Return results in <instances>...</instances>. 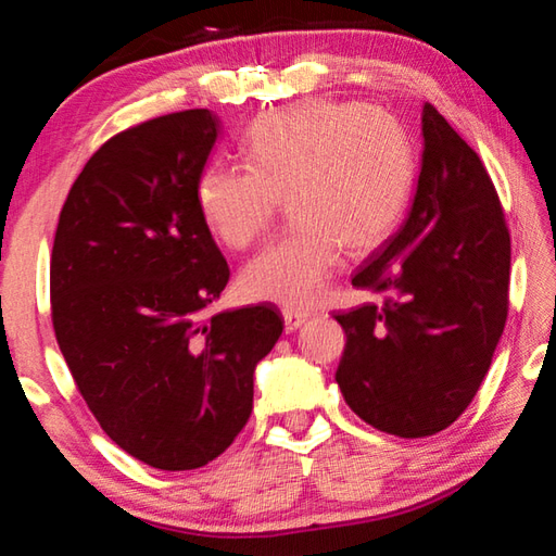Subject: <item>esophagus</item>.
<instances>
[{"instance_id":"obj_1","label":"esophagus","mask_w":556,"mask_h":556,"mask_svg":"<svg viewBox=\"0 0 556 556\" xmlns=\"http://www.w3.org/2000/svg\"><path fill=\"white\" fill-rule=\"evenodd\" d=\"M285 328L289 333H294L296 328H301L304 326L306 321H308V314L306 312H294V308H285Z\"/></svg>"}]
</instances>
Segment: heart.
<instances>
[{"instance_id":"b5f03b06","label":"heart","mask_w":556,"mask_h":556,"mask_svg":"<svg viewBox=\"0 0 556 556\" xmlns=\"http://www.w3.org/2000/svg\"><path fill=\"white\" fill-rule=\"evenodd\" d=\"M242 164L211 162L195 181V208L213 238L235 250L269 230L289 195L296 220L240 275L242 294L308 308L326 294L343 248L370 252L407 211L417 154L392 112L363 102L306 100L267 112L242 139Z\"/></svg>"}]
</instances>
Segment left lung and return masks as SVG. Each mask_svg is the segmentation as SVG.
I'll list each match as a JSON object with an SVG mask.
<instances>
[{"instance_id":"1","label":"left lung","mask_w":556,"mask_h":556,"mask_svg":"<svg viewBox=\"0 0 556 556\" xmlns=\"http://www.w3.org/2000/svg\"><path fill=\"white\" fill-rule=\"evenodd\" d=\"M421 131L407 220L353 277L380 304L336 314L348 336L336 370L348 407L402 439L437 434L466 412L510 306V232L481 156L429 102Z\"/></svg>"}]
</instances>
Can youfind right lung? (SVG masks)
<instances>
[{"mask_svg":"<svg viewBox=\"0 0 556 556\" xmlns=\"http://www.w3.org/2000/svg\"><path fill=\"white\" fill-rule=\"evenodd\" d=\"M211 110L108 139L75 178L51 250V318L102 431L144 464L218 458L252 412V375L285 331L275 306L208 308L230 279L195 208Z\"/></svg>","mask_w":556,"mask_h":556,"instance_id":"add662e5","label":"right lung"}]
</instances>
